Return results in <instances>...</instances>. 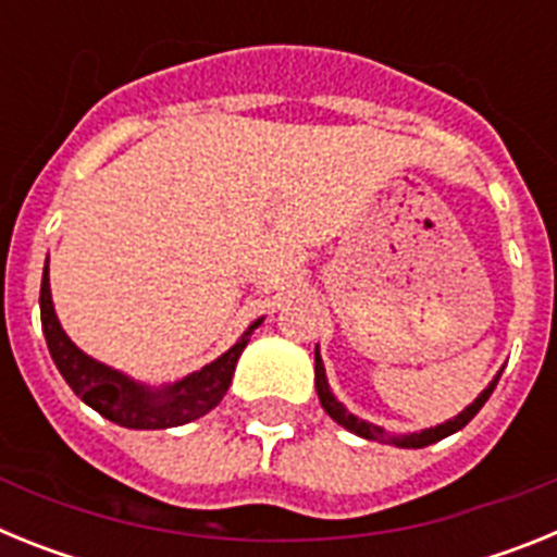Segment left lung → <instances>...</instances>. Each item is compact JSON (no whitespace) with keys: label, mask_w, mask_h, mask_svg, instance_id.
Returning a JSON list of instances; mask_svg holds the SVG:
<instances>
[{"label":"left lung","mask_w":557,"mask_h":557,"mask_svg":"<svg viewBox=\"0 0 557 557\" xmlns=\"http://www.w3.org/2000/svg\"><path fill=\"white\" fill-rule=\"evenodd\" d=\"M502 371L496 373L494 379L488 382V387L480 393V396L471 401L469 407L462 412H457L455 418H449V421H444V424L437 426H426V430L421 432H401V435H396V432H387L385 426L379 424H371V421H366V418L354 416L351 410H348L343 401H339L337 396L332 393V387H329V376H326V368H323V359H321V348L314 346V391H318V398H321V407L329 412V418L332 421H337L343 430L354 432V435L366 437V441H379V444H393L398 446V449H424V446L430 444H437V441H444V437L455 435L457 430H462V426L469 424L471 418L476 416V412L482 410V405L488 401V396L494 393L496 382H499Z\"/></svg>","instance_id":"obj_1"}]
</instances>
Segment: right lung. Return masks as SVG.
<instances>
[{
    "label": "right lung",
    "mask_w": 557,
    "mask_h": 557,
    "mask_svg": "<svg viewBox=\"0 0 557 557\" xmlns=\"http://www.w3.org/2000/svg\"><path fill=\"white\" fill-rule=\"evenodd\" d=\"M38 304H41V329L47 337V348L61 376L66 379V385L91 410H97L113 424L127 426V430H170V426L198 421L206 412L214 410L228 393L236 359L250 343V334L264 321V318H256L228 351L220 354L214 362L203 366L200 371L186 373L184 379L166 382V385H147V382L106 366L100 359L88 357L63 332L55 304H52V289H49V256L44 264Z\"/></svg>",
    "instance_id": "1"
}]
</instances>
